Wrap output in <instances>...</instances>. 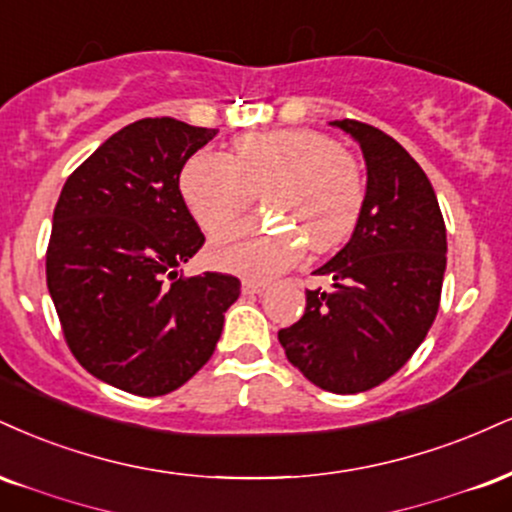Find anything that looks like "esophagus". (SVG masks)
I'll use <instances>...</instances> for the list:
<instances>
[{
	"label": "esophagus",
	"mask_w": 512,
	"mask_h": 512,
	"mask_svg": "<svg viewBox=\"0 0 512 512\" xmlns=\"http://www.w3.org/2000/svg\"><path fill=\"white\" fill-rule=\"evenodd\" d=\"M267 291L264 281H243V295H260Z\"/></svg>",
	"instance_id": "obj_1"
}]
</instances>
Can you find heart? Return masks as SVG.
<instances>
[{
  "mask_svg": "<svg viewBox=\"0 0 512 512\" xmlns=\"http://www.w3.org/2000/svg\"><path fill=\"white\" fill-rule=\"evenodd\" d=\"M181 193L207 233L226 229L260 193L264 207L291 219L315 250L348 238L365 202L353 159L326 135L303 128L240 135L233 157L197 152L181 174ZM302 239L279 226L240 224L214 240L209 260L226 272L267 279L300 260Z\"/></svg>",
  "mask_w": 512,
  "mask_h": 512,
  "instance_id": "obj_1",
  "label": "heart"
}]
</instances>
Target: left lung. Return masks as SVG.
<instances>
[{"label": "left lung", "mask_w": 512, "mask_h": 512, "mask_svg": "<svg viewBox=\"0 0 512 512\" xmlns=\"http://www.w3.org/2000/svg\"><path fill=\"white\" fill-rule=\"evenodd\" d=\"M331 126L360 145L367 190L353 236L315 274L305 315L279 331L288 360L331 393L374 389L420 348L439 312L446 224L422 166L391 135L343 119Z\"/></svg>", "instance_id": "obj_1"}]
</instances>
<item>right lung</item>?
<instances>
[{"label":"right lung","mask_w":512,"mask_h":512,"mask_svg":"<svg viewBox=\"0 0 512 512\" xmlns=\"http://www.w3.org/2000/svg\"><path fill=\"white\" fill-rule=\"evenodd\" d=\"M219 131L140 119L104 140L61 188L47 288L71 353L92 377L164 396L212 357L236 276L183 279L205 243L183 202V164Z\"/></svg>","instance_id":"add662e5"}]
</instances>
